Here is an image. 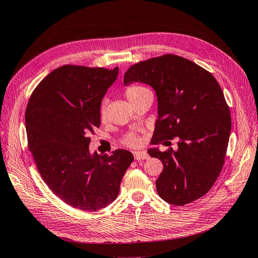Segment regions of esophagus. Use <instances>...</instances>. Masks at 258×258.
<instances>
[{
	"instance_id": "1",
	"label": "esophagus",
	"mask_w": 258,
	"mask_h": 258,
	"mask_svg": "<svg viewBox=\"0 0 258 258\" xmlns=\"http://www.w3.org/2000/svg\"><path fill=\"white\" fill-rule=\"evenodd\" d=\"M134 156L136 160H143L148 158V155L146 152H134Z\"/></svg>"
}]
</instances>
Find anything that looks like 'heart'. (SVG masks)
<instances>
[{"instance_id":"1","label":"heart","mask_w":258,"mask_h":258,"mask_svg":"<svg viewBox=\"0 0 258 258\" xmlns=\"http://www.w3.org/2000/svg\"><path fill=\"white\" fill-rule=\"evenodd\" d=\"M148 91V89L142 85H139V84H134V85H130L124 90V96L128 99L129 102L132 104L135 103L136 101L143 96L144 93ZM100 115H101V118L104 119L106 117V111H105V106L104 104L101 105V110H100ZM141 143V139L137 135V134H129L126 137L122 139V144L129 146V147H138Z\"/></svg>"}]
</instances>
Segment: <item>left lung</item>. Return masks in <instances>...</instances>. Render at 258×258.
I'll return each instance as SVG.
<instances>
[{"label":"left lung","instance_id":"8db88e82","mask_svg":"<svg viewBox=\"0 0 258 258\" xmlns=\"http://www.w3.org/2000/svg\"><path fill=\"white\" fill-rule=\"evenodd\" d=\"M151 85L158 98V118L153 145L178 139L177 150L147 153L163 163L156 181L161 199L184 206L212 188L223 169L231 116L223 90L215 77L195 62L176 54L140 61L123 76L124 85Z\"/></svg>","mask_w":258,"mask_h":258}]
</instances>
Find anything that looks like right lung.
I'll use <instances>...</instances> for the list:
<instances>
[{"mask_svg": "<svg viewBox=\"0 0 258 258\" xmlns=\"http://www.w3.org/2000/svg\"><path fill=\"white\" fill-rule=\"evenodd\" d=\"M118 70L62 66L36 86L26 108L28 146L38 172L75 209L97 211L112 204L134 161L124 150L89 153V136L101 123V101Z\"/></svg>", "mask_w": 258, "mask_h": 258, "instance_id": "1", "label": "right lung"}]
</instances>
